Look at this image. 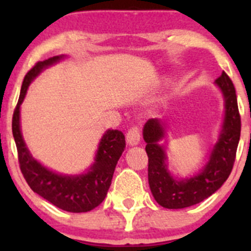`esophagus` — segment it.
I'll list each match as a JSON object with an SVG mask.
<instances>
[{"mask_svg": "<svg viewBox=\"0 0 251 251\" xmlns=\"http://www.w3.org/2000/svg\"><path fill=\"white\" fill-rule=\"evenodd\" d=\"M141 138V130H140V126L135 125L132 127L128 128L127 133H126V141H127L128 144L131 146H136L138 144Z\"/></svg>", "mask_w": 251, "mask_h": 251, "instance_id": "1", "label": "esophagus"}]
</instances>
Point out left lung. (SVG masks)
<instances>
[{"instance_id": "8db88e82", "label": "left lung", "mask_w": 251, "mask_h": 251, "mask_svg": "<svg viewBox=\"0 0 251 251\" xmlns=\"http://www.w3.org/2000/svg\"><path fill=\"white\" fill-rule=\"evenodd\" d=\"M216 85L225 96V123L220 140L215 146L209 163L201 174L184 181H176L165 165V151L158 141L164 137L160 121L151 119L143 128L148 155V182L154 199L168 209H183L196 205L217 191L228 178L233 169L240 137V114L232 80L225 72L216 78Z\"/></svg>"}]
</instances>
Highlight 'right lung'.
<instances>
[{
	"label": "right lung",
	"instance_id": "right-lung-1",
	"mask_svg": "<svg viewBox=\"0 0 251 251\" xmlns=\"http://www.w3.org/2000/svg\"><path fill=\"white\" fill-rule=\"evenodd\" d=\"M60 58H63V55H55L44 62H37L26 73L13 113L12 131L16 141L20 171L30 188L59 209L69 212H87L97 207L107 196L115 166L126 147L124 133L118 130L107 131L100 140L95 164L87 174L63 176L52 173L32 158L20 132V104L26 95L30 82L42 69L58 62Z\"/></svg>",
	"mask_w": 251,
	"mask_h": 251
}]
</instances>
